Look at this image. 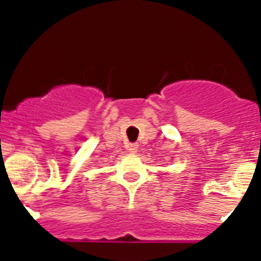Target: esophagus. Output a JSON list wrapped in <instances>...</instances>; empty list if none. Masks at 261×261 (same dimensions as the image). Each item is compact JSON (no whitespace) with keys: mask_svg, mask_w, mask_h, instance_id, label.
Instances as JSON below:
<instances>
[{"mask_svg":"<svg viewBox=\"0 0 261 261\" xmlns=\"http://www.w3.org/2000/svg\"><path fill=\"white\" fill-rule=\"evenodd\" d=\"M138 150V145L137 144H129L128 145V151L130 154H136Z\"/></svg>","mask_w":261,"mask_h":261,"instance_id":"1","label":"esophagus"}]
</instances>
